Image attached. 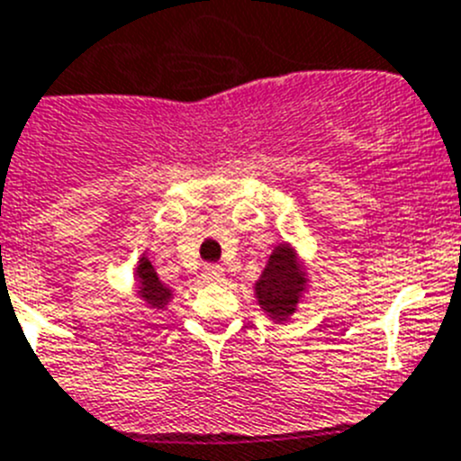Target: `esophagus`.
<instances>
[{
  "label": "esophagus",
  "instance_id": "1",
  "mask_svg": "<svg viewBox=\"0 0 461 461\" xmlns=\"http://www.w3.org/2000/svg\"><path fill=\"white\" fill-rule=\"evenodd\" d=\"M222 277H225V268L221 267V264H206L204 271H202V280L204 282H221Z\"/></svg>",
  "mask_w": 461,
  "mask_h": 461
}]
</instances>
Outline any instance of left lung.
Returning <instances> with one entry per match:
<instances>
[{
	"instance_id": "left-lung-1",
	"label": "left lung",
	"mask_w": 461,
	"mask_h": 461,
	"mask_svg": "<svg viewBox=\"0 0 461 461\" xmlns=\"http://www.w3.org/2000/svg\"><path fill=\"white\" fill-rule=\"evenodd\" d=\"M303 289H305V276L296 264V255L289 246H277L261 273V280L257 282V301L273 319L282 321L294 314Z\"/></svg>"
}]
</instances>
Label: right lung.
<instances>
[{"mask_svg": "<svg viewBox=\"0 0 461 461\" xmlns=\"http://www.w3.org/2000/svg\"><path fill=\"white\" fill-rule=\"evenodd\" d=\"M138 277H140V294H142L144 301H147L151 308H165V303L169 301L172 294H169V289L158 280V276H156L151 261H149L147 257H142V261H140Z\"/></svg>", "mask_w": 461, "mask_h": 461, "instance_id": "1", "label": "right lung"}]
</instances>
